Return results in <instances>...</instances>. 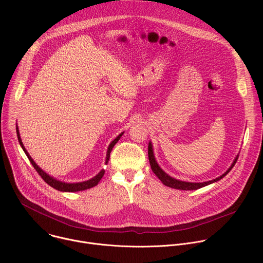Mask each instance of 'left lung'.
<instances>
[{"mask_svg": "<svg viewBox=\"0 0 263 263\" xmlns=\"http://www.w3.org/2000/svg\"><path fill=\"white\" fill-rule=\"evenodd\" d=\"M147 154H148V161H149V165H151V168L153 171V173L160 179V181L168 186V187H172V189H176V190H181V191H196V190H199L201 189V187H204L206 185H209L211 183H214L218 180H220L221 178H223L224 176H226L232 168L233 166L235 165L238 157L235 158V160L233 161L232 165L228 168V171L222 174L220 177L216 178V179H213L211 181H207V182H203V183H192V182H184V181H180V180H177V179H174L172 177H170L167 174H165L160 167L159 165L157 164L156 160H155V157H154V154H153V148H152V143L149 142L148 143V147H147Z\"/></svg>", "mask_w": 263, "mask_h": 263, "instance_id": "left-lung-1", "label": "left lung"}]
</instances>
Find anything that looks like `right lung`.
Wrapping results in <instances>:
<instances>
[{"label":"right lung","instance_id":"obj_1","mask_svg":"<svg viewBox=\"0 0 263 263\" xmlns=\"http://www.w3.org/2000/svg\"><path fill=\"white\" fill-rule=\"evenodd\" d=\"M16 134H17L18 141H20V143H21V145H22V147H23V149H24V152L26 153L27 157L29 158V160H30V162L32 163V165H33V167L35 168V171H36L37 173H39V175L44 179L45 182H47L50 186H52L53 189H55V190H57V191L73 193V192H80V191H85V190L91 189V187L96 186V185L100 182V180L102 179V177H103L104 174H105V170H102V171H101L96 177H93L92 179H90V180H88V181H84V182H79V183H64V182L58 181V180H56V179L50 177L49 175H47L43 170H41V168L39 167V165H37V164L33 161V159H32L31 156L28 154V152L26 151V148H25V146H24V144H23V142H22V139H21V137H20V132H18V129H17V128H16ZM122 135H123V133H121L114 141H112V142L109 144L108 151H107V156H106V164H107L108 161H109L110 153H111L112 147H114L115 144L119 141V139L121 138Z\"/></svg>","mask_w":263,"mask_h":263}]
</instances>
